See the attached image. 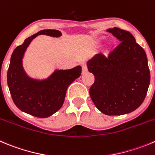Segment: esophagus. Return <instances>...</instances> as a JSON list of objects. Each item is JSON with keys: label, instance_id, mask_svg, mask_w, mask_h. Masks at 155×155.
Here are the masks:
<instances>
[{"label": "esophagus", "instance_id": "obj_1", "mask_svg": "<svg viewBox=\"0 0 155 155\" xmlns=\"http://www.w3.org/2000/svg\"><path fill=\"white\" fill-rule=\"evenodd\" d=\"M87 71V65H86V64H82V73L84 74Z\"/></svg>", "mask_w": 155, "mask_h": 155}]
</instances>
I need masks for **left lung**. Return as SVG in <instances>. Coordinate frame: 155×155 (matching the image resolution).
I'll list each match as a JSON object with an SVG mask.
<instances>
[{
    "mask_svg": "<svg viewBox=\"0 0 155 155\" xmlns=\"http://www.w3.org/2000/svg\"><path fill=\"white\" fill-rule=\"evenodd\" d=\"M120 42L104 57L97 54L87 62L94 75L91 98L107 115H122L135 110L143 103L150 84V71L144 50L129 31L107 30Z\"/></svg>",
    "mask_w": 155,
    "mask_h": 155,
    "instance_id": "obj_1",
    "label": "left lung"
}]
</instances>
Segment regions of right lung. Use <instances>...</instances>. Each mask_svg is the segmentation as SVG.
<instances>
[{
  "label": "right lung",
  "instance_id": "add662e5",
  "mask_svg": "<svg viewBox=\"0 0 155 155\" xmlns=\"http://www.w3.org/2000/svg\"><path fill=\"white\" fill-rule=\"evenodd\" d=\"M59 38L58 30H41L25 40L13 51L7 74L8 85L15 105L35 117L45 118L56 113L63 105L68 86L81 76L80 65L68 70L56 69L45 79L28 76L23 67V58L31 42L38 35Z\"/></svg>",
  "mask_w": 155,
  "mask_h": 155
}]
</instances>
